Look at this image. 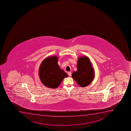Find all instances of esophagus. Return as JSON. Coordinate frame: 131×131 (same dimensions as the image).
Here are the masks:
<instances>
[{
    "label": "esophagus",
    "instance_id": "1",
    "mask_svg": "<svg viewBox=\"0 0 131 131\" xmlns=\"http://www.w3.org/2000/svg\"><path fill=\"white\" fill-rule=\"evenodd\" d=\"M68 75L69 77H71L72 75L71 72H68Z\"/></svg>",
    "mask_w": 131,
    "mask_h": 131
}]
</instances>
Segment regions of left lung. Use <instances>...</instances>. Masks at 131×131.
I'll use <instances>...</instances> for the list:
<instances>
[{"instance_id":"left-lung-1","label":"left lung","mask_w":131,"mask_h":131,"mask_svg":"<svg viewBox=\"0 0 131 131\" xmlns=\"http://www.w3.org/2000/svg\"><path fill=\"white\" fill-rule=\"evenodd\" d=\"M77 70L72 73V77L81 87H85L91 84L94 77L92 65L88 57H80L77 64Z\"/></svg>"}]
</instances>
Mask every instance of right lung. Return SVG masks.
Wrapping results in <instances>:
<instances>
[{
	"mask_svg": "<svg viewBox=\"0 0 131 131\" xmlns=\"http://www.w3.org/2000/svg\"><path fill=\"white\" fill-rule=\"evenodd\" d=\"M58 58L52 56L46 58L42 62L39 68L40 80L44 85L51 88H56L68 74L60 69L58 64Z\"/></svg>",
	"mask_w": 131,
	"mask_h": 131,
	"instance_id": "1",
	"label": "right lung"
}]
</instances>
